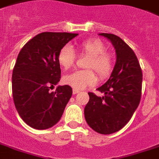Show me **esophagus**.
<instances>
[{
    "instance_id": "obj_1",
    "label": "esophagus",
    "mask_w": 159,
    "mask_h": 159,
    "mask_svg": "<svg viewBox=\"0 0 159 159\" xmlns=\"http://www.w3.org/2000/svg\"><path fill=\"white\" fill-rule=\"evenodd\" d=\"M79 90H77V89H73V90H72V93H73V94H76V93H79Z\"/></svg>"
}]
</instances>
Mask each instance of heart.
<instances>
[{
	"mask_svg": "<svg viewBox=\"0 0 159 159\" xmlns=\"http://www.w3.org/2000/svg\"><path fill=\"white\" fill-rule=\"evenodd\" d=\"M80 54L89 56L86 62L87 70H75L63 77V83L71 88L80 90L88 86H92L97 82V76L103 80L108 78L114 69V58L111 53L107 52L106 46L98 39H88L77 44ZM57 61L60 66L67 70L76 61V54L70 45H64L59 50ZM93 69L94 72L91 70Z\"/></svg>",
	"mask_w": 159,
	"mask_h": 159,
	"instance_id": "b5f03b06",
	"label": "heart"
}]
</instances>
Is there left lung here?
I'll return each mask as SVG.
<instances>
[{
  "instance_id": "obj_1",
  "label": "left lung",
  "mask_w": 159,
  "mask_h": 159,
  "mask_svg": "<svg viewBox=\"0 0 159 159\" xmlns=\"http://www.w3.org/2000/svg\"><path fill=\"white\" fill-rule=\"evenodd\" d=\"M99 34L111 41L116 51V63L109 79L97 89L104 96L89 93L84 116L93 130L109 135L124 127L139 105L142 72L136 54L124 40L112 34Z\"/></svg>"
}]
</instances>
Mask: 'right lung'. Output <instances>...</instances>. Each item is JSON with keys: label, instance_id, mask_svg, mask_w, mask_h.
I'll return each instance as SVG.
<instances>
[{"label": "right lung", "instance_id": "1", "mask_svg": "<svg viewBox=\"0 0 159 159\" xmlns=\"http://www.w3.org/2000/svg\"><path fill=\"white\" fill-rule=\"evenodd\" d=\"M76 35L43 32L20 50L12 71V97L20 117L30 127L45 130L61 118L72 89L64 85L50 89L61 79L59 50Z\"/></svg>", "mask_w": 159, "mask_h": 159}]
</instances>
